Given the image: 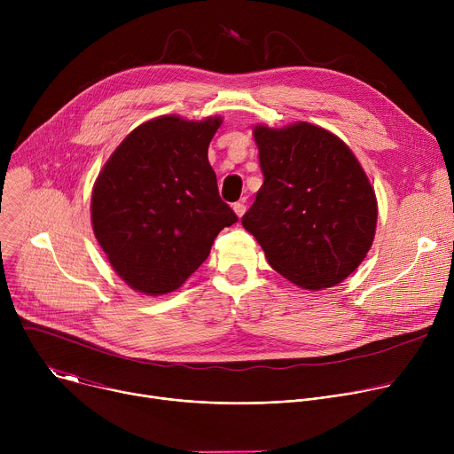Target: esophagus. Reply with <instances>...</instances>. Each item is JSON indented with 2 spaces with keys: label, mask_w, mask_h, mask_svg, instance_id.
<instances>
[{
  "label": "esophagus",
  "mask_w": 454,
  "mask_h": 454,
  "mask_svg": "<svg viewBox=\"0 0 454 454\" xmlns=\"http://www.w3.org/2000/svg\"><path fill=\"white\" fill-rule=\"evenodd\" d=\"M233 212H235L239 217L244 215V212H246V200H244V198H242L240 201L233 203Z\"/></svg>",
  "instance_id": "1"
}]
</instances>
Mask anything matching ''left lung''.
Instances as JSON below:
<instances>
[{
  "label": "left lung",
  "instance_id": "8db88e82",
  "mask_svg": "<svg viewBox=\"0 0 454 454\" xmlns=\"http://www.w3.org/2000/svg\"><path fill=\"white\" fill-rule=\"evenodd\" d=\"M264 183L242 226L270 266L301 289L343 282L364 261L377 224L375 192L336 135L298 121L256 125Z\"/></svg>",
  "mask_w": 454,
  "mask_h": 454
}]
</instances>
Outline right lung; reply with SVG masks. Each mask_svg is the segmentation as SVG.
Returning <instances> with one entry per match:
<instances>
[{
  "mask_svg": "<svg viewBox=\"0 0 454 454\" xmlns=\"http://www.w3.org/2000/svg\"><path fill=\"white\" fill-rule=\"evenodd\" d=\"M221 116L176 114L138 125L100 170L91 196L95 237L118 277L138 293H170L237 223L221 200L208 145Z\"/></svg>",
  "mask_w": 454,
  "mask_h": 454,
  "instance_id": "1",
  "label": "right lung"
}]
</instances>
